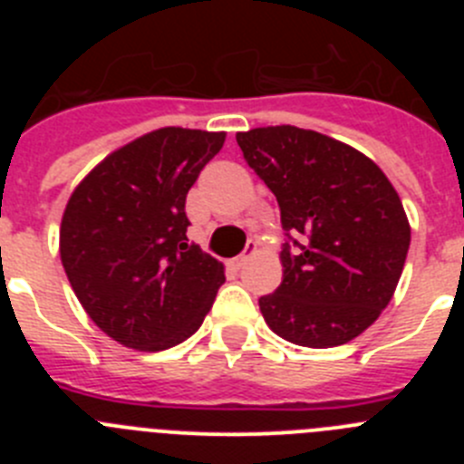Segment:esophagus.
<instances>
[{
  "label": "esophagus",
  "mask_w": 464,
  "mask_h": 464,
  "mask_svg": "<svg viewBox=\"0 0 464 464\" xmlns=\"http://www.w3.org/2000/svg\"><path fill=\"white\" fill-rule=\"evenodd\" d=\"M256 253H257V241L251 239V241H248V244H246V251L241 253L239 257H235V262H232V265H235L237 269H241L246 265V262H248L253 256H256Z\"/></svg>",
  "instance_id": "1"
}]
</instances>
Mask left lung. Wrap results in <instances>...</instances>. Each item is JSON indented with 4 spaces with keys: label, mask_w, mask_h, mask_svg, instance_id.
Segmentation results:
<instances>
[{
    "label": "left lung",
    "mask_w": 464,
    "mask_h": 464,
    "mask_svg": "<svg viewBox=\"0 0 464 464\" xmlns=\"http://www.w3.org/2000/svg\"><path fill=\"white\" fill-rule=\"evenodd\" d=\"M237 143L276 197L288 237L281 285L260 297L267 325L306 348L362 334L391 302L411 241L392 183L367 155L314 130L257 127Z\"/></svg>",
    "instance_id": "left-lung-1"
}]
</instances>
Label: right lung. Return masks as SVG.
<instances>
[{
	"label": "right lung",
	"instance_id": "add662e5",
	"mask_svg": "<svg viewBox=\"0 0 464 464\" xmlns=\"http://www.w3.org/2000/svg\"><path fill=\"white\" fill-rule=\"evenodd\" d=\"M225 132L162 127L102 160L69 197L60 257L94 325L122 346L165 351L192 337L225 283L188 241L186 195Z\"/></svg>",
	"mask_w": 464,
	"mask_h": 464
}]
</instances>
